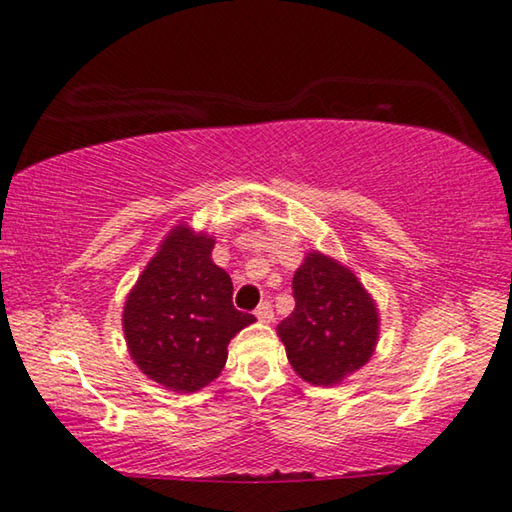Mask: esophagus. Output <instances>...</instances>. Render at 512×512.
I'll return each mask as SVG.
<instances>
[{
  "label": "esophagus",
  "instance_id": "esophagus-1",
  "mask_svg": "<svg viewBox=\"0 0 512 512\" xmlns=\"http://www.w3.org/2000/svg\"><path fill=\"white\" fill-rule=\"evenodd\" d=\"M255 316H257L259 323H271V320H273L271 305H268V302H262V305L255 309Z\"/></svg>",
  "mask_w": 512,
  "mask_h": 512
}]
</instances>
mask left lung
Listing matches in <instances>:
<instances>
[{
  "mask_svg": "<svg viewBox=\"0 0 512 512\" xmlns=\"http://www.w3.org/2000/svg\"><path fill=\"white\" fill-rule=\"evenodd\" d=\"M296 309L277 325L289 363L311 386H336L361 370L379 341V309L350 266L309 250L293 275Z\"/></svg>",
  "mask_w": 512,
  "mask_h": 512,
  "instance_id": "obj_1",
  "label": "left lung"
}]
</instances>
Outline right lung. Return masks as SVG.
I'll return each instance as SVG.
<instances>
[{"mask_svg":"<svg viewBox=\"0 0 512 512\" xmlns=\"http://www.w3.org/2000/svg\"><path fill=\"white\" fill-rule=\"evenodd\" d=\"M214 244L187 221L173 225L121 314L135 366L173 393H196L219 377L228 343L257 320L232 307V280L212 262Z\"/></svg>","mask_w":512,"mask_h":512,"instance_id":"obj_1","label":"right lung"}]
</instances>
